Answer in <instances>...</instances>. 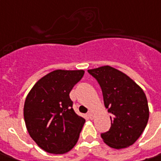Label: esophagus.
Masks as SVG:
<instances>
[{"mask_svg":"<svg viewBox=\"0 0 161 161\" xmlns=\"http://www.w3.org/2000/svg\"><path fill=\"white\" fill-rule=\"evenodd\" d=\"M88 117L92 120V119H93V117H94V115H93V112H92V111L89 112V113H88Z\"/></svg>","mask_w":161,"mask_h":161,"instance_id":"obj_1","label":"esophagus"}]
</instances>
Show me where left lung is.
Here are the masks:
<instances>
[{"instance_id":"8db88e82","label":"left lung","mask_w":161,"mask_h":161,"mask_svg":"<svg viewBox=\"0 0 161 161\" xmlns=\"http://www.w3.org/2000/svg\"><path fill=\"white\" fill-rule=\"evenodd\" d=\"M88 72L100 85L103 102L110 113L111 127L101 134L103 142L112 148L133 145L147 124L149 109L144 91L126 74L108 65Z\"/></svg>"}]
</instances>
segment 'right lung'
Returning <instances> with one entry per match:
<instances>
[{"label":"right lung","mask_w":161,"mask_h":161,"mask_svg":"<svg viewBox=\"0 0 161 161\" xmlns=\"http://www.w3.org/2000/svg\"><path fill=\"white\" fill-rule=\"evenodd\" d=\"M84 70H56L34 84L24 104L27 131L46 152L63 154L73 148L85 120L74 111L70 92Z\"/></svg>","instance_id":"1"}]
</instances>
